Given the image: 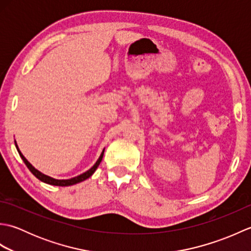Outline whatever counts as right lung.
I'll use <instances>...</instances> for the list:
<instances>
[{"label":"right lung","mask_w":251,"mask_h":251,"mask_svg":"<svg viewBox=\"0 0 251 251\" xmlns=\"http://www.w3.org/2000/svg\"><path fill=\"white\" fill-rule=\"evenodd\" d=\"M15 146H16V149H17V151H18V153H19V155H20V157L23 158V161L25 162V164L26 165V167L29 168V170L30 172L33 174L35 177L39 179V180H41L42 182H45V183H47V184H51V185H58V186H69V185H73V184H76V183H78V182H82V181H84V180H86V179H88L90 176H92L95 172H96V169L98 168V166H99V164L101 163V161H102V157H103V153H104V149H103V151L101 152V154H100V156H99V158L97 159V162L95 163V165L94 166L90 168V169H88L87 172H85V173H83L82 175H79V176H77V177H74V178H71V179H63V180H58V179H54V178H51V177H50V176H46V175H44V174H42L41 172H39V170L37 169H35L33 166H32V165L28 162V159H26L24 155H23V153L20 152V150H19V148H18V146H17V143H16V141H15Z\"/></svg>","instance_id":"obj_1"}]
</instances>
